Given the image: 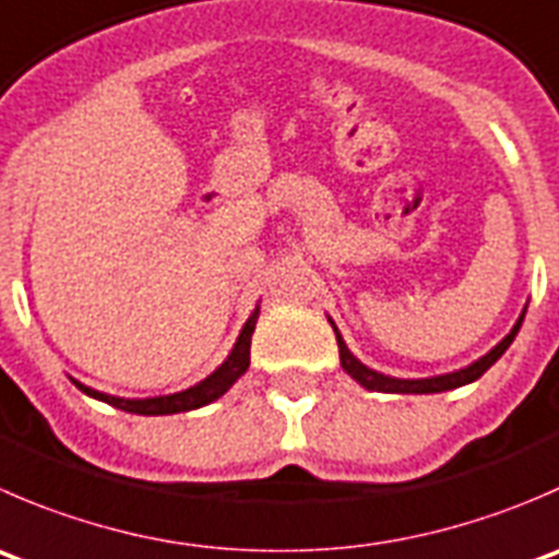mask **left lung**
<instances>
[{
  "mask_svg": "<svg viewBox=\"0 0 559 559\" xmlns=\"http://www.w3.org/2000/svg\"><path fill=\"white\" fill-rule=\"evenodd\" d=\"M524 313H527V308H524L522 317L516 319V324L511 328V333H508L506 338L495 346V349L486 352L484 357H478V360L469 362V366L459 368V371L437 373V377H424V379H401V377H390V373H382V371H373V368H368L366 362H360L355 355H352L349 346H346V341L341 338V333H338V328H335L333 319L328 317V322H330V328H333L335 341H338L341 368H344V371L349 373L357 384H362L366 390H377V393H445V390L464 388V384L480 379L491 366H495L497 360H500L502 355H506V349L513 344L519 328H522Z\"/></svg>",
  "mask_w": 559,
  "mask_h": 559,
  "instance_id": "8db88e82",
  "label": "left lung"
}]
</instances>
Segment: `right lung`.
Segmentation results:
<instances>
[{
    "label": "right lung",
    "mask_w": 559,
    "mask_h": 559,
    "mask_svg": "<svg viewBox=\"0 0 559 559\" xmlns=\"http://www.w3.org/2000/svg\"><path fill=\"white\" fill-rule=\"evenodd\" d=\"M257 319H259V302L257 308L251 311L248 322L242 324L240 335H237L235 346L226 355V360L215 368L210 377H204L202 382H197L193 388L180 390V393H169V395H150V399H122V395H111V393H100V390L90 388V384L79 382V379L70 377V382L81 390V393L92 395L97 401H106V404L117 406V409L130 412V415H177V412H191L199 409V406L213 404L215 399L226 393L242 373L248 371L251 366V335L257 330Z\"/></svg>",
    "instance_id": "right-lung-1"
}]
</instances>
